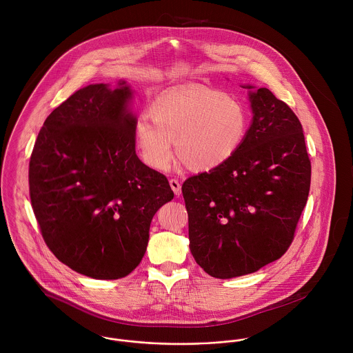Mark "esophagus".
<instances>
[{
    "mask_svg": "<svg viewBox=\"0 0 353 353\" xmlns=\"http://www.w3.org/2000/svg\"><path fill=\"white\" fill-rule=\"evenodd\" d=\"M170 186L172 189V192L175 193V196H181L182 194V189H181V183L176 179H170Z\"/></svg>",
    "mask_w": 353,
    "mask_h": 353,
    "instance_id": "1",
    "label": "esophagus"
}]
</instances>
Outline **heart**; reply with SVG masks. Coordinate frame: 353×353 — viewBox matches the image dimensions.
Here are the masks:
<instances>
[{
	"mask_svg": "<svg viewBox=\"0 0 353 353\" xmlns=\"http://www.w3.org/2000/svg\"><path fill=\"white\" fill-rule=\"evenodd\" d=\"M147 117L134 122V140L153 170L168 168L174 141L181 160L192 170L209 171L227 163L239 150L248 115L232 95L189 84L172 88L152 101Z\"/></svg>",
	"mask_w": 353,
	"mask_h": 353,
	"instance_id": "1",
	"label": "heart"
}]
</instances>
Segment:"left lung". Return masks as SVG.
<instances>
[{
	"mask_svg": "<svg viewBox=\"0 0 353 353\" xmlns=\"http://www.w3.org/2000/svg\"><path fill=\"white\" fill-rule=\"evenodd\" d=\"M243 88L252 119L239 150L182 185L190 252L216 279L250 274L287 252L310 192L301 121L268 88Z\"/></svg>",
	"mask_w": 353,
	"mask_h": 353,
	"instance_id": "1",
	"label": "left lung"
}]
</instances>
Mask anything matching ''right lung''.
I'll return each mask as SVG.
<instances>
[{"mask_svg":"<svg viewBox=\"0 0 353 353\" xmlns=\"http://www.w3.org/2000/svg\"><path fill=\"white\" fill-rule=\"evenodd\" d=\"M125 80L87 85L46 118L30 160L31 205L52 254L74 272L117 280L147 252L154 213L174 199L136 153Z\"/></svg>","mask_w":353,"mask_h":353,"instance_id":"right-lung-1","label":"right lung"}]
</instances>
